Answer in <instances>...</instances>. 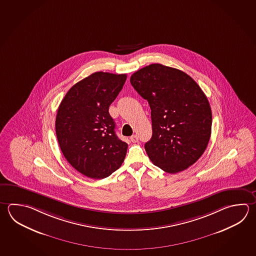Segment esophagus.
<instances>
[{
    "instance_id": "obj_1",
    "label": "esophagus",
    "mask_w": 256,
    "mask_h": 256,
    "mask_svg": "<svg viewBox=\"0 0 256 256\" xmlns=\"http://www.w3.org/2000/svg\"><path fill=\"white\" fill-rule=\"evenodd\" d=\"M130 140L133 143H136L138 141V136L136 135L131 136Z\"/></svg>"
}]
</instances>
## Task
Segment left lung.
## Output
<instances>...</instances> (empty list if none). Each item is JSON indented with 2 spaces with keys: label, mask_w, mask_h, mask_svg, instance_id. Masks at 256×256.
Returning <instances> with one entry per match:
<instances>
[{
  "label": "left lung",
  "mask_w": 256,
  "mask_h": 256,
  "mask_svg": "<svg viewBox=\"0 0 256 256\" xmlns=\"http://www.w3.org/2000/svg\"><path fill=\"white\" fill-rule=\"evenodd\" d=\"M130 83L151 108L150 160L169 174L188 168L211 136L212 111L201 88L186 73L158 63L136 72Z\"/></svg>",
  "instance_id": "obj_1"
}]
</instances>
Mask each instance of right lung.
Here are the masks:
<instances>
[{"instance_id": "right-lung-1", "label": "right lung", "mask_w": 256, "mask_h": 256, "mask_svg": "<svg viewBox=\"0 0 256 256\" xmlns=\"http://www.w3.org/2000/svg\"><path fill=\"white\" fill-rule=\"evenodd\" d=\"M126 74L92 73L70 88L57 111L55 128L63 156L74 168L93 179L120 168L128 144L115 133L108 112Z\"/></svg>"}]
</instances>
